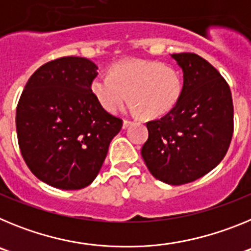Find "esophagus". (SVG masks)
I'll return each instance as SVG.
<instances>
[{"label": "esophagus", "instance_id": "obj_1", "mask_svg": "<svg viewBox=\"0 0 251 251\" xmlns=\"http://www.w3.org/2000/svg\"><path fill=\"white\" fill-rule=\"evenodd\" d=\"M130 124H132V122L128 121V119H124V121H123V128H124V129H127V128L129 127Z\"/></svg>", "mask_w": 251, "mask_h": 251}]
</instances>
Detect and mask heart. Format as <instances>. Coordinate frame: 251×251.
<instances>
[{
	"label": "heart",
	"mask_w": 251,
	"mask_h": 251,
	"mask_svg": "<svg viewBox=\"0 0 251 251\" xmlns=\"http://www.w3.org/2000/svg\"><path fill=\"white\" fill-rule=\"evenodd\" d=\"M90 90L106 112H117L128 97L133 113L157 118L177 104L182 79L176 69L159 61L130 57L115 63L109 75L95 76Z\"/></svg>",
	"instance_id": "heart-1"
}]
</instances>
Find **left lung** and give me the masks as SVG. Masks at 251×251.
<instances>
[{
  "mask_svg": "<svg viewBox=\"0 0 251 251\" xmlns=\"http://www.w3.org/2000/svg\"><path fill=\"white\" fill-rule=\"evenodd\" d=\"M171 56L182 69V92L165 117L148 122L141 153L153 177L183 185L205 176L225 157L234 106L229 85L211 64L191 52Z\"/></svg>",
  "mask_w": 251,
  "mask_h": 251,
  "instance_id": "1",
  "label": "left lung"
}]
</instances>
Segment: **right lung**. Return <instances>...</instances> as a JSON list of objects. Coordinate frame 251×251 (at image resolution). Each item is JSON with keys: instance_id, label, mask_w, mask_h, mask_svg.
Here are the masks:
<instances>
[{"instance_id": "right-lung-1", "label": "right lung", "mask_w": 251, "mask_h": 251, "mask_svg": "<svg viewBox=\"0 0 251 251\" xmlns=\"http://www.w3.org/2000/svg\"><path fill=\"white\" fill-rule=\"evenodd\" d=\"M98 66L65 56L31 75L16 109L21 154L31 172L61 190H80L98 176L110 142L122 128L94 98Z\"/></svg>"}]
</instances>
